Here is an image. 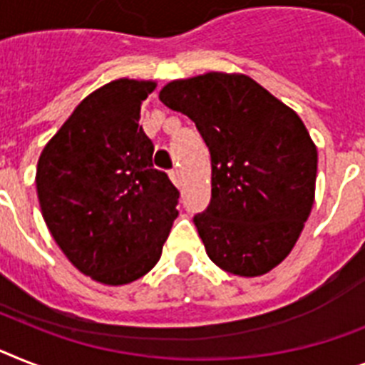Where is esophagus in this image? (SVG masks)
Segmentation results:
<instances>
[{
	"label": "esophagus",
	"instance_id": "esophagus-1",
	"mask_svg": "<svg viewBox=\"0 0 365 365\" xmlns=\"http://www.w3.org/2000/svg\"><path fill=\"white\" fill-rule=\"evenodd\" d=\"M170 179L173 180V185L180 186V171L179 170H171L170 171Z\"/></svg>",
	"mask_w": 365,
	"mask_h": 365
}]
</instances>
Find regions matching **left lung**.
Here are the masks:
<instances>
[{
	"label": "left lung",
	"instance_id": "obj_1",
	"mask_svg": "<svg viewBox=\"0 0 365 365\" xmlns=\"http://www.w3.org/2000/svg\"><path fill=\"white\" fill-rule=\"evenodd\" d=\"M160 101L188 115L209 147L212 195L194 224L210 261L250 278L272 270L315 197L317 149L300 117L244 74L171 81Z\"/></svg>",
	"mask_w": 365,
	"mask_h": 365
}]
</instances>
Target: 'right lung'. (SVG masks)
<instances>
[{"mask_svg":"<svg viewBox=\"0 0 365 365\" xmlns=\"http://www.w3.org/2000/svg\"><path fill=\"white\" fill-rule=\"evenodd\" d=\"M155 81H110L78 104L37 165L42 216L57 246L86 276L106 285L145 276L162 255L179 190L153 165L140 126Z\"/></svg>","mask_w":365,"mask_h":365,"instance_id":"obj_1","label":"right lung"}]
</instances>
